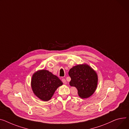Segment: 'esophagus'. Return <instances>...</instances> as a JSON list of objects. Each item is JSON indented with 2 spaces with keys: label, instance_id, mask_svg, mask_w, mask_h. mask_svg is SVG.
I'll use <instances>...</instances> for the list:
<instances>
[{
  "label": "esophagus",
  "instance_id": "obj_1",
  "mask_svg": "<svg viewBox=\"0 0 129 129\" xmlns=\"http://www.w3.org/2000/svg\"><path fill=\"white\" fill-rule=\"evenodd\" d=\"M62 82H63V83L64 84H66L67 83V82H66V80L65 79H62Z\"/></svg>",
  "mask_w": 129,
  "mask_h": 129
}]
</instances>
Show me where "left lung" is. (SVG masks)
I'll return each mask as SVG.
<instances>
[{"mask_svg":"<svg viewBox=\"0 0 129 129\" xmlns=\"http://www.w3.org/2000/svg\"><path fill=\"white\" fill-rule=\"evenodd\" d=\"M68 74L71 78L70 85L77 89L81 98H88L95 92L98 84V75L89 65L75 66L70 70Z\"/></svg>","mask_w":129,"mask_h":129,"instance_id":"obj_1","label":"left lung"}]
</instances>
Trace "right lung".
<instances>
[{"instance_id":"right-lung-1","label":"right lung","mask_w":129,"mask_h":129,"mask_svg":"<svg viewBox=\"0 0 129 129\" xmlns=\"http://www.w3.org/2000/svg\"><path fill=\"white\" fill-rule=\"evenodd\" d=\"M63 84L58 77L47 70L39 71L32 77L31 86L34 94L40 99L48 101L56 89Z\"/></svg>"}]
</instances>
